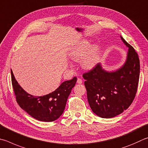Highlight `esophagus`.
<instances>
[{
  "mask_svg": "<svg viewBox=\"0 0 148 148\" xmlns=\"http://www.w3.org/2000/svg\"><path fill=\"white\" fill-rule=\"evenodd\" d=\"M82 83H83V81L82 80V79L77 78V83H78V84H82Z\"/></svg>",
  "mask_w": 148,
  "mask_h": 148,
  "instance_id": "1",
  "label": "esophagus"
}]
</instances>
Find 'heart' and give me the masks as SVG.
<instances>
[{
	"instance_id": "1",
	"label": "heart",
	"mask_w": 148,
	"mask_h": 148,
	"mask_svg": "<svg viewBox=\"0 0 148 148\" xmlns=\"http://www.w3.org/2000/svg\"><path fill=\"white\" fill-rule=\"evenodd\" d=\"M89 47V42L86 40L82 41L71 50L70 56L75 61L82 60V69L90 71L97 65L100 57V49L99 45L95 44Z\"/></svg>"
}]
</instances>
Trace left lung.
Segmentation results:
<instances>
[{"instance_id": "1", "label": "left lung", "mask_w": 148, "mask_h": 148, "mask_svg": "<svg viewBox=\"0 0 148 148\" xmlns=\"http://www.w3.org/2000/svg\"><path fill=\"white\" fill-rule=\"evenodd\" d=\"M128 48L124 63L114 71H106L101 63L83 75L88 104L94 113L103 119L117 116L127 109L137 90L140 61L134 48L120 36Z\"/></svg>"}]
</instances>
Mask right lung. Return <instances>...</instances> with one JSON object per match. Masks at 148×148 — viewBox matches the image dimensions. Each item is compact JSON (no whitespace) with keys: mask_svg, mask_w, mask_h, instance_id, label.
<instances>
[{"mask_svg":"<svg viewBox=\"0 0 148 148\" xmlns=\"http://www.w3.org/2000/svg\"><path fill=\"white\" fill-rule=\"evenodd\" d=\"M12 82L17 101L24 111L42 122H53L63 114L72 88L77 82L76 77L63 82L57 89L48 95L35 96L26 92L16 80L11 69Z\"/></svg>","mask_w":148,"mask_h":148,"instance_id":"right-lung-1","label":"right lung"}]
</instances>
